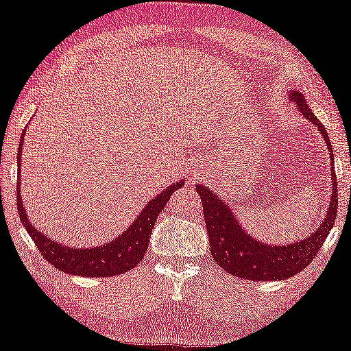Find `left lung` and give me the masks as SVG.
I'll return each instance as SVG.
<instances>
[{"label":"left lung","mask_w":351,"mask_h":351,"mask_svg":"<svg viewBox=\"0 0 351 351\" xmlns=\"http://www.w3.org/2000/svg\"><path fill=\"white\" fill-rule=\"evenodd\" d=\"M291 101L296 104L298 111L309 119L319 132L322 134L332 162V194L328 202V213L324 222L315 229L309 237L298 240L288 245L263 243L253 239L248 232L243 230L234 213L223 204L217 194H214L202 184H196V191L202 202L206 227H208L210 255L217 261L221 268L234 276L250 281H278L296 276L302 271L320 250V245L325 242L328 232L332 230L339 208V193H337V175L333 170L332 143L325 132L322 122L314 116L302 93L291 91Z\"/></svg>","instance_id":"left-lung-1"}]
</instances>
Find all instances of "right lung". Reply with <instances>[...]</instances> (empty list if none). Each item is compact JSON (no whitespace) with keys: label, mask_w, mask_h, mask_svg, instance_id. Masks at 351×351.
<instances>
[{"label":"right lung","mask_w":351,"mask_h":351,"mask_svg":"<svg viewBox=\"0 0 351 351\" xmlns=\"http://www.w3.org/2000/svg\"><path fill=\"white\" fill-rule=\"evenodd\" d=\"M26 132V130H24ZM23 137L19 142L18 160H21L23 154ZM21 165V162H19ZM21 183L18 181V193H16V201H18V210L23 226L26 227L27 234L39 248L45 260L49 261L52 267L60 269L63 273L77 274V276L86 278H108L117 276L125 271H130L134 267L141 263V260L145 255L147 247H149V240L152 229H154L155 221H157L158 214L170 199V196L176 189L183 186V181H176L171 186H168L158 196L147 202V206L141 210V216L135 219L132 226L128 227L124 234L116 237L106 245L95 248H77V247H66L52 237H47L45 234L34 227V223L29 221L26 213L23 208V199H21L19 193Z\"/></svg>","instance_id":"right-lung-1"}]
</instances>
